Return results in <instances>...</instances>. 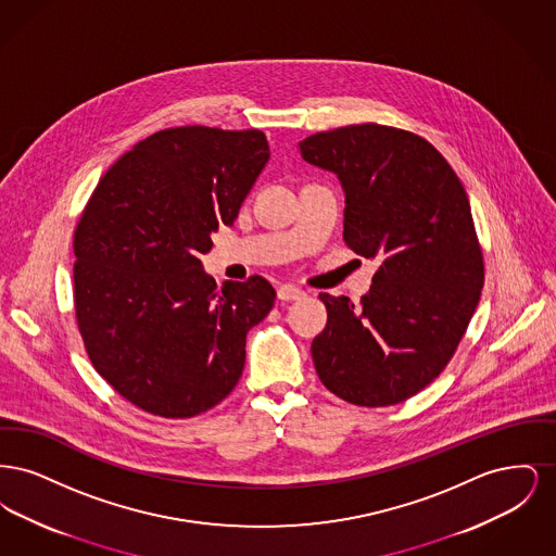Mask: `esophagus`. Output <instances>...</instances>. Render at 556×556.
<instances>
[{"label":"esophagus","mask_w":556,"mask_h":556,"mask_svg":"<svg viewBox=\"0 0 556 556\" xmlns=\"http://www.w3.org/2000/svg\"><path fill=\"white\" fill-rule=\"evenodd\" d=\"M306 295V291L300 290V288H295V286H281L279 290H277V298L281 300V302H293V300H300V298H304Z\"/></svg>","instance_id":"obj_1"}]
</instances>
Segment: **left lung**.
<instances>
[{"label":"left lung","instance_id":"1","mask_svg":"<svg viewBox=\"0 0 556 556\" xmlns=\"http://www.w3.org/2000/svg\"><path fill=\"white\" fill-rule=\"evenodd\" d=\"M300 154L338 175L345 243L379 261L358 306L318 295L327 306L311 348L318 379L350 404L404 402L448 365L481 295L467 191L424 137L375 123L315 132Z\"/></svg>","mask_w":556,"mask_h":556}]
</instances>
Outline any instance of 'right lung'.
<instances>
[{
    "mask_svg": "<svg viewBox=\"0 0 556 556\" xmlns=\"http://www.w3.org/2000/svg\"><path fill=\"white\" fill-rule=\"evenodd\" d=\"M268 156L258 129H164L110 166L80 214V338L137 408L187 419L238 386L245 336L270 313L275 290L261 275L216 290L200 256L218 225H233Z\"/></svg>",
    "mask_w": 556,
    "mask_h": 556,
    "instance_id": "add662e5",
    "label": "right lung"
}]
</instances>
